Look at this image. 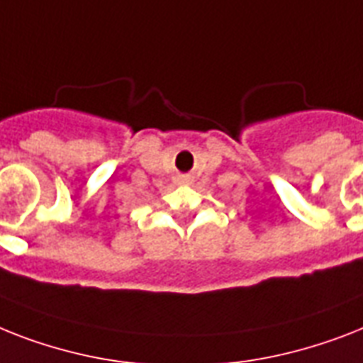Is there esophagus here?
Masks as SVG:
<instances>
[{"label":"esophagus","mask_w":363,"mask_h":363,"mask_svg":"<svg viewBox=\"0 0 363 363\" xmlns=\"http://www.w3.org/2000/svg\"><path fill=\"white\" fill-rule=\"evenodd\" d=\"M181 182H188V177H181Z\"/></svg>","instance_id":"1"}]
</instances>
